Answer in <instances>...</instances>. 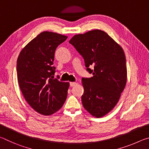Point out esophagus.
Returning a JSON list of instances; mask_svg holds the SVG:
<instances>
[{
	"label": "esophagus",
	"instance_id": "obj_1",
	"mask_svg": "<svg viewBox=\"0 0 149 149\" xmlns=\"http://www.w3.org/2000/svg\"><path fill=\"white\" fill-rule=\"evenodd\" d=\"M77 84V83H75V82H70V85L71 87H74V86H75V85H76Z\"/></svg>",
	"mask_w": 149,
	"mask_h": 149
}]
</instances>
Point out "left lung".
<instances>
[{
    "label": "left lung",
    "instance_id": "1",
    "mask_svg": "<svg viewBox=\"0 0 149 149\" xmlns=\"http://www.w3.org/2000/svg\"><path fill=\"white\" fill-rule=\"evenodd\" d=\"M69 42L84 58L87 71L93 75L82 78L83 106L93 116H104L116 105L127 82L123 50L99 29L75 35Z\"/></svg>",
    "mask_w": 149,
    "mask_h": 149
}]
</instances>
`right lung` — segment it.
Returning <instances> with one entry per match:
<instances>
[{
  "label": "right lung",
  "instance_id": "add662e5",
  "mask_svg": "<svg viewBox=\"0 0 149 149\" xmlns=\"http://www.w3.org/2000/svg\"><path fill=\"white\" fill-rule=\"evenodd\" d=\"M67 36L43 31L21 50L17 60V75L21 91L27 103L44 116L54 114L66 99L68 82L54 79L52 66L57 47Z\"/></svg>",
  "mask_w": 149,
  "mask_h": 149
}]
</instances>
